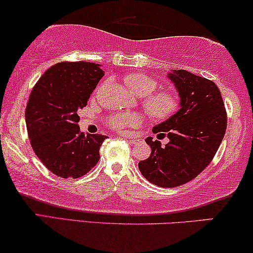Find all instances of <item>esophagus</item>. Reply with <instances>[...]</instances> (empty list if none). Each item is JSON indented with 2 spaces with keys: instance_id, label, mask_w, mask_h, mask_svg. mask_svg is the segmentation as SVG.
Here are the masks:
<instances>
[{
  "instance_id": "1",
  "label": "esophagus",
  "mask_w": 253,
  "mask_h": 253,
  "mask_svg": "<svg viewBox=\"0 0 253 253\" xmlns=\"http://www.w3.org/2000/svg\"><path fill=\"white\" fill-rule=\"evenodd\" d=\"M126 138L127 140L130 141V143H133V144H137V143H140L141 139H139V138H134V137H129V136H124Z\"/></svg>"
}]
</instances>
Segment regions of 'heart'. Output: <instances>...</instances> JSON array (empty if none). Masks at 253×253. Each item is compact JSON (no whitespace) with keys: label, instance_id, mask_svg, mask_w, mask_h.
Wrapping results in <instances>:
<instances>
[{"label":"heart","instance_id":"b5f03b06","mask_svg":"<svg viewBox=\"0 0 253 253\" xmlns=\"http://www.w3.org/2000/svg\"><path fill=\"white\" fill-rule=\"evenodd\" d=\"M126 85L134 94L143 99V106L152 117L157 120H167L178 110L179 99L174 92L158 91V82L144 74H130L126 78ZM143 122L139 114L123 113L115 114L107 120V124L115 130H122L126 126H137Z\"/></svg>","mask_w":253,"mask_h":253}]
</instances>
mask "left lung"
<instances>
[{
    "label": "left lung",
    "instance_id": "obj_1",
    "mask_svg": "<svg viewBox=\"0 0 253 253\" xmlns=\"http://www.w3.org/2000/svg\"><path fill=\"white\" fill-rule=\"evenodd\" d=\"M167 77L179 96V109L153 126L166 132L169 143L147 137L151 155L140 161L141 175L161 188H174L199 175L215 155L227 129V114L217 86L186 70H172Z\"/></svg>",
    "mask_w": 253,
    "mask_h": 253
}]
</instances>
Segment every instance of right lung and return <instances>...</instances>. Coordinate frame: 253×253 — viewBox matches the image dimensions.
<instances>
[{"instance_id":"right-lung-1","label":"right lung","mask_w":253,"mask_h":253,"mask_svg":"<svg viewBox=\"0 0 253 253\" xmlns=\"http://www.w3.org/2000/svg\"><path fill=\"white\" fill-rule=\"evenodd\" d=\"M92 62H60L34 86L25 121L37 157L62 178H78L98 164L106 136L82 132L78 109L87 105L105 72Z\"/></svg>"}]
</instances>
